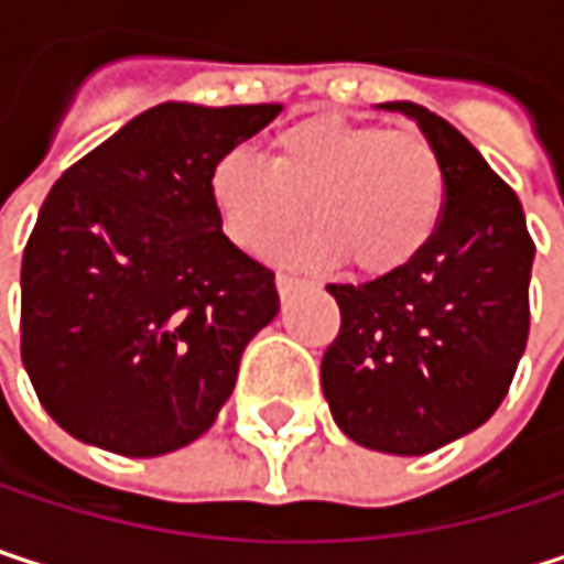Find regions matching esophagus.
<instances>
[{
  "mask_svg": "<svg viewBox=\"0 0 564 564\" xmlns=\"http://www.w3.org/2000/svg\"><path fill=\"white\" fill-rule=\"evenodd\" d=\"M300 286H303V281H296V278H290V274H278V293H281L283 300L293 296Z\"/></svg>",
  "mask_w": 564,
  "mask_h": 564,
  "instance_id": "obj_1",
  "label": "esophagus"
}]
</instances>
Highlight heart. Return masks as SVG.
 <instances>
[{"label":"heart","instance_id":"heart-1","mask_svg":"<svg viewBox=\"0 0 564 564\" xmlns=\"http://www.w3.org/2000/svg\"><path fill=\"white\" fill-rule=\"evenodd\" d=\"M208 205L221 235L268 258L310 215L319 221L290 245L286 264L329 271L346 261L366 278L404 271L437 235L447 175L417 130H386L316 113L271 137L268 163L225 150L208 166Z\"/></svg>","mask_w":564,"mask_h":564}]
</instances>
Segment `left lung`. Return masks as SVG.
Returning a JSON list of instances; mask_svg holds the SVG:
<instances>
[{"instance_id": "8db88e82", "label": "left lung", "mask_w": 564, "mask_h": 564, "mask_svg": "<svg viewBox=\"0 0 564 564\" xmlns=\"http://www.w3.org/2000/svg\"><path fill=\"white\" fill-rule=\"evenodd\" d=\"M434 143L447 202L431 245L398 274L329 283L343 326L319 382L346 437L417 457L477 431L507 398L529 339L535 245L516 192L444 117L411 100Z\"/></svg>"}]
</instances>
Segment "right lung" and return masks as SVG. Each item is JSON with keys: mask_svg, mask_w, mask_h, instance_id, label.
<instances>
[{"mask_svg": "<svg viewBox=\"0 0 564 564\" xmlns=\"http://www.w3.org/2000/svg\"><path fill=\"white\" fill-rule=\"evenodd\" d=\"M281 110L160 104L48 192L22 254V362L70 437L160 457L215 424L281 296L221 235L205 178Z\"/></svg>", "mask_w": 564, "mask_h": 564, "instance_id": "1", "label": "right lung"}]
</instances>
